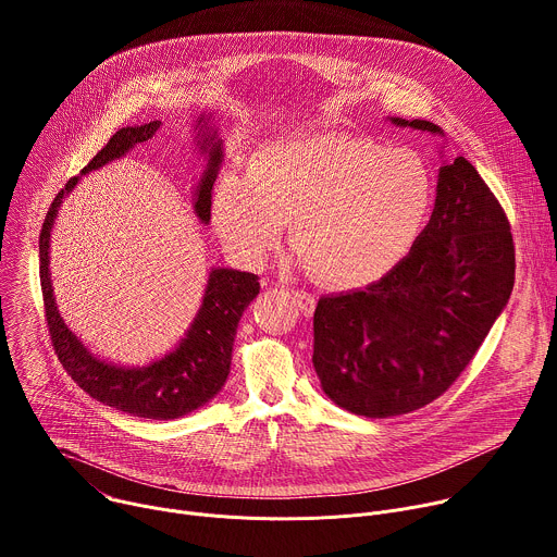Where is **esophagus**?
Returning a JSON list of instances; mask_svg holds the SVG:
<instances>
[{
	"mask_svg": "<svg viewBox=\"0 0 557 557\" xmlns=\"http://www.w3.org/2000/svg\"><path fill=\"white\" fill-rule=\"evenodd\" d=\"M290 297H293V301L297 304V308L301 310V314L310 317V314L314 312L317 299H314L310 293H306V290H290Z\"/></svg>",
	"mask_w": 557,
	"mask_h": 557,
	"instance_id": "obj_1",
	"label": "esophagus"
}]
</instances>
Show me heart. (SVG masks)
<instances>
[{
  "label": "heart",
  "instance_id": "1",
  "mask_svg": "<svg viewBox=\"0 0 557 557\" xmlns=\"http://www.w3.org/2000/svg\"><path fill=\"white\" fill-rule=\"evenodd\" d=\"M432 174L406 147L348 134H297L262 147L247 174L226 172L211 213L222 243L260 264L290 222L297 260L333 288L383 277L419 235Z\"/></svg>",
  "mask_w": 557,
  "mask_h": 557
}]
</instances>
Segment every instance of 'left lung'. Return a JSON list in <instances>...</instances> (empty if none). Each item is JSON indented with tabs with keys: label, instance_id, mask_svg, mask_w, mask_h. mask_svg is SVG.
I'll use <instances>...</instances> for the list:
<instances>
[{
	"label": "left lung",
	"instance_id": "1",
	"mask_svg": "<svg viewBox=\"0 0 557 557\" xmlns=\"http://www.w3.org/2000/svg\"><path fill=\"white\" fill-rule=\"evenodd\" d=\"M445 138L430 121L389 116ZM509 220L465 156L438 170L428 226L410 253L363 290L326 295L312 317V366L339 408L414 412L458 379L513 290Z\"/></svg>",
	"mask_w": 557,
	"mask_h": 557
}]
</instances>
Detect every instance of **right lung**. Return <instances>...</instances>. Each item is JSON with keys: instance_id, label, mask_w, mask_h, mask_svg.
Here are the masks:
<instances>
[{"instance_id": "obj_1", "label": "right lung", "mask_w": 557, "mask_h": 557, "mask_svg": "<svg viewBox=\"0 0 557 557\" xmlns=\"http://www.w3.org/2000/svg\"><path fill=\"white\" fill-rule=\"evenodd\" d=\"M209 119L211 114H200L196 123L198 147L207 158L205 172L194 191V211L202 224H209L211 220V191L224 161L222 140L218 138V132L209 127ZM158 127H161V121L119 129L82 174L70 178L57 194L39 235V277L54 352L78 387H84L92 399L132 417L172 421L202 408L222 389L231 370L237 324H240L247 306L260 293L258 275L220 267L211 269L202 304L185 337L165 357L138 368L119 366L90 352L88 346L65 326L50 280V233L65 196L76 187L78 178L123 158L129 149L149 140Z\"/></svg>"}]
</instances>
